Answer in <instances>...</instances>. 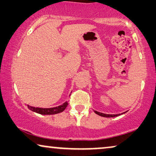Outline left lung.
Wrapping results in <instances>:
<instances>
[{"instance_id":"1","label":"left lung","mask_w":156,"mask_h":156,"mask_svg":"<svg viewBox=\"0 0 156 156\" xmlns=\"http://www.w3.org/2000/svg\"><path fill=\"white\" fill-rule=\"evenodd\" d=\"M94 112H95V113L97 114V115L102 116V117H117V116L120 115V114H118V115H107V114L101 113V112H97V111H94Z\"/></svg>"}]
</instances>
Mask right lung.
Here are the masks:
<instances>
[{"instance_id":"add662e5","label":"right lung","mask_w":156,"mask_h":156,"mask_svg":"<svg viewBox=\"0 0 156 156\" xmlns=\"http://www.w3.org/2000/svg\"><path fill=\"white\" fill-rule=\"evenodd\" d=\"M68 105H69V103L66 102L62 105H60L58 107H53V108H39V107H31L30 105H27V107L30 110L33 111L34 112L40 114V115H55V114L62 112L66 108Z\"/></svg>"}]
</instances>
